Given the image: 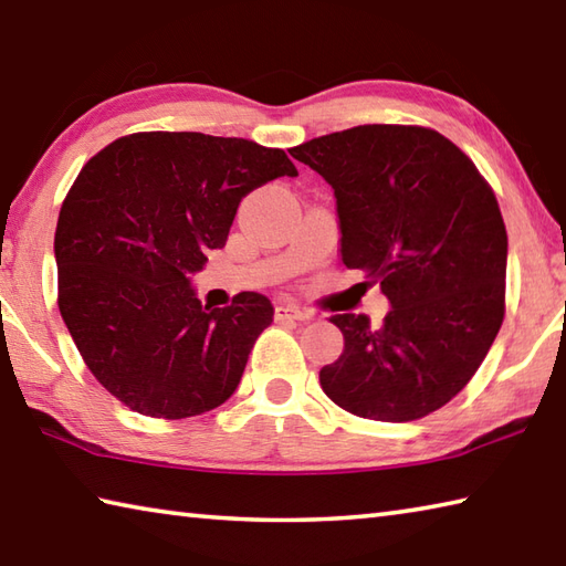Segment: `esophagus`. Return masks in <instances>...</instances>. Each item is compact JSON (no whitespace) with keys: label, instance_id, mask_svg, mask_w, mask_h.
Segmentation results:
<instances>
[{"label":"esophagus","instance_id":"34e87169","mask_svg":"<svg viewBox=\"0 0 566 566\" xmlns=\"http://www.w3.org/2000/svg\"><path fill=\"white\" fill-rule=\"evenodd\" d=\"M274 316L280 318V322H306V318H312L310 312L296 304H276Z\"/></svg>","mask_w":566,"mask_h":566}]
</instances>
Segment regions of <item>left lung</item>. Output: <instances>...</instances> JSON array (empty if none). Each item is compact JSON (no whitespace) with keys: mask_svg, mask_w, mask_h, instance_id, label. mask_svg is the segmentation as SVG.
Listing matches in <instances>:
<instances>
[{"mask_svg":"<svg viewBox=\"0 0 566 566\" xmlns=\"http://www.w3.org/2000/svg\"><path fill=\"white\" fill-rule=\"evenodd\" d=\"M336 198L342 260L381 284L390 312L336 314L344 354L324 394L361 418L406 423L455 398L505 316L507 232L475 163L420 126H356L290 150Z\"/></svg>","mask_w":566,"mask_h":566,"instance_id":"8db88e82","label":"left lung"}]
</instances>
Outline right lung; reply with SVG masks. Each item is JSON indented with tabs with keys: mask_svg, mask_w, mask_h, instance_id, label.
Segmentation results:
<instances>
[{
	"mask_svg": "<svg viewBox=\"0 0 566 566\" xmlns=\"http://www.w3.org/2000/svg\"><path fill=\"white\" fill-rule=\"evenodd\" d=\"M296 176L280 148L248 138L150 130L91 158L61 205L59 312L88 371L150 418H190L238 388L272 324L264 294L202 306L190 274L228 242L242 198Z\"/></svg>",
	"mask_w": 566,
	"mask_h": 566,
	"instance_id": "add662e5",
	"label": "right lung"
}]
</instances>
